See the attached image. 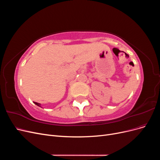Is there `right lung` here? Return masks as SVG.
<instances>
[{
    "instance_id": "right-lung-1",
    "label": "right lung",
    "mask_w": 160,
    "mask_h": 160,
    "mask_svg": "<svg viewBox=\"0 0 160 160\" xmlns=\"http://www.w3.org/2000/svg\"><path fill=\"white\" fill-rule=\"evenodd\" d=\"M34 103H35V104H36L37 105H38V107H41V104H40V103H37V102H34Z\"/></svg>"
}]
</instances>
